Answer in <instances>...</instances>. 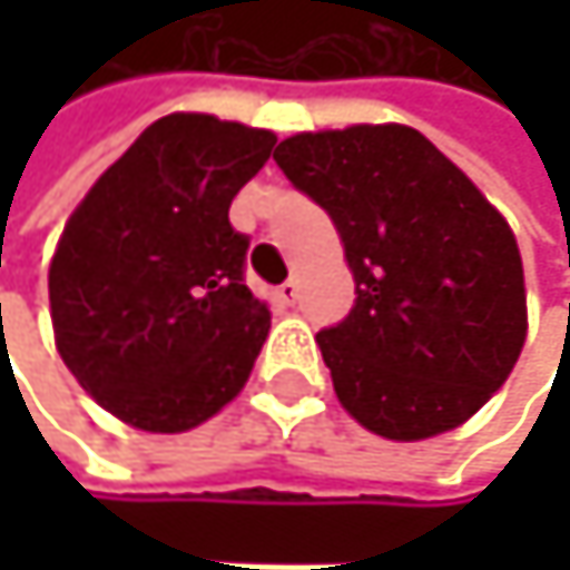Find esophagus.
Returning <instances> with one entry per match:
<instances>
[{
	"label": "esophagus",
	"mask_w": 570,
	"mask_h": 570,
	"mask_svg": "<svg viewBox=\"0 0 570 570\" xmlns=\"http://www.w3.org/2000/svg\"><path fill=\"white\" fill-rule=\"evenodd\" d=\"M273 297H276L279 304H287V307H291V304L297 301V283H294V279H287V283H279V287L273 291Z\"/></svg>",
	"instance_id": "34e87169"
}]
</instances>
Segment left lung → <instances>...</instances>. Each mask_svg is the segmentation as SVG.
<instances>
[{
	"label": "left lung",
	"mask_w": 570,
	"mask_h": 570,
	"mask_svg": "<svg viewBox=\"0 0 570 570\" xmlns=\"http://www.w3.org/2000/svg\"><path fill=\"white\" fill-rule=\"evenodd\" d=\"M273 160L332 215L355 276L348 317L317 332L342 406L390 441L465 424L527 342L507 218L410 126L297 132Z\"/></svg>",
	"instance_id": "obj_1"
}]
</instances>
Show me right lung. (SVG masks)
<instances>
[{
	"mask_svg": "<svg viewBox=\"0 0 570 570\" xmlns=\"http://www.w3.org/2000/svg\"><path fill=\"white\" fill-rule=\"evenodd\" d=\"M276 136L215 116L157 119L63 225L50 263L57 352L119 421L180 434L238 396L269 335L246 287L232 198Z\"/></svg>",
	"mask_w": 570,
	"mask_h": 570,
	"instance_id": "right-lung-1",
	"label": "right lung"
}]
</instances>
